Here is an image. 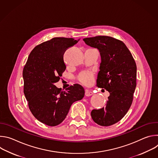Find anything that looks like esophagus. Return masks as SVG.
Masks as SVG:
<instances>
[{
  "label": "esophagus",
  "instance_id": "obj_1",
  "mask_svg": "<svg viewBox=\"0 0 158 158\" xmlns=\"http://www.w3.org/2000/svg\"><path fill=\"white\" fill-rule=\"evenodd\" d=\"M93 94V92L89 91H88V90H85V96L89 97V96H92Z\"/></svg>",
  "mask_w": 158,
  "mask_h": 158
}]
</instances>
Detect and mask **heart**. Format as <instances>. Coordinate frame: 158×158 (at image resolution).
<instances>
[{
  "label": "heart",
  "instance_id": "1",
  "mask_svg": "<svg viewBox=\"0 0 158 158\" xmlns=\"http://www.w3.org/2000/svg\"><path fill=\"white\" fill-rule=\"evenodd\" d=\"M93 73H91V72H83L79 76V79L81 82H82L84 84H88L90 82H91L92 79H93Z\"/></svg>",
  "mask_w": 158,
  "mask_h": 158
}]
</instances>
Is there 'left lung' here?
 Segmentation results:
<instances>
[{"instance_id": "left-lung-1", "label": "left lung", "mask_w": 158, "mask_h": 158, "mask_svg": "<svg viewBox=\"0 0 158 158\" xmlns=\"http://www.w3.org/2000/svg\"><path fill=\"white\" fill-rule=\"evenodd\" d=\"M85 43L99 50L101 58L97 86L109 92L106 106L91 111L93 121L102 126L119 121L130 108L136 87L137 67L122 41L109 36L84 38Z\"/></svg>"}]
</instances>
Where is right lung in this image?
Here are the masks:
<instances>
[{
  "mask_svg": "<svg viewBox=\"0 0 158 158\" xmlns=\"http://www.w3.org/2000/svg\"><path fill=\"white\" fill-rule=\"evenodd\" d=\"M79 40L54 37L44 42L31 51L24 67V93L29 109L38 121L48 126L60 124L73 103L84 96V89L79 84L64 91L54 85L66 68L65 51Z\"/></svg>",
  "mask_w": 158,
  "mask_h": 158,
  "instance_id": "right-lung-1",
  "label": "right lung"
}]
</instances>
